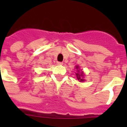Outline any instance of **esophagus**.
I'll list each match as a JSON object with an SVG mask.
<instances>
[{"label":"esophagus","instance_id":"1","mask_svg":"<svg viewBox=\"0 0 127 127\" xmlns=\"http://www.w3.org/2000/svg\"><path fill=\"white\" fill-rule=\"evenodd\" d=\"M57 63L58 65H62V64H63V62H57Z\"/></svg>","mask_w":127,"mask_h":127}]
</instances>
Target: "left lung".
<instances>
[{
  "label": "left lung",
  "instance_id": "1",
  "mask_svg": "<svg viewBox=\"0 0 127 127\" xmlns=\"http://www.w3.org/2000/svg\"><path fill=\"white\" fill-rule=\"evenodd\" d=\"M76 69H78V66H76ZM77 72H78L77 73H76V76H77V79L80 82L84 81V80L83 78H82V76H84L83 72H82L81 73H79V72H79V70H78Z\"/></svg>",
  "mask_w": 127,
  "mask_h": 127
}]
</instances>
